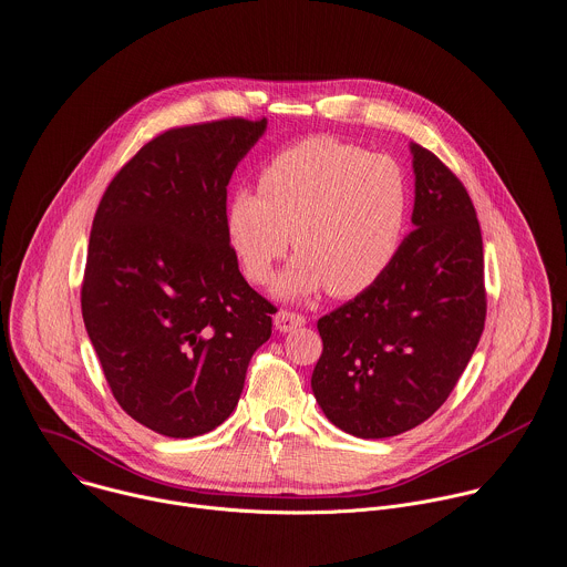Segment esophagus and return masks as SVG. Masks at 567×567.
I'll return each mask as SVG.
<instances>
[{
  "label": "esophagus",
  "mask_w": 567,
  "mask_h": 567,
  "mask_svg": "<svg viewBox=\"0 0 567 567\" xmlns=\"http://www.w3.org/2000/svg\"><path fill=\"white\" fill-rule=\"evenodd\" d=\"M307 322V318L302 313H296V311H287V309H280L274 318V324L278 331H291L296 327H302Z\"/></svg>",
  "instance_id": "esophagus-1"
}]
</instances>
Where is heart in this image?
Segmentation results:
<instances>
[{"label":"heart","mask_w":567,"mask_h":567,"mask_svg":"<svg viewBox=\"0 0 567 567\" xmlns=\"http://www.w3.org/2000/svg\"><path fill=\"white\" fill-rule=\"evenodd\" d=\"M405 168L329 135L274 153L258 171V192L238 186L225 205L227 240L256 285L274 278L291 236L298 249L276 280L282 298L329 289L353 298L394 265L410 220Z\"/></svg>","instance_id":"obj_1"}]
</instances>
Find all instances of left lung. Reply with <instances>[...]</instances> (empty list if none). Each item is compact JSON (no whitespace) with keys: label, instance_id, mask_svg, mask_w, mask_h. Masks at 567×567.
I'll use <instances>...</instances> for the list:
<instances>
[{"label":"left lung","instance_id":"1","mask_svg":"<svg viewBox=\"0 0 567 567\" xmlns=\"http://www.w3.org/2000/svg\"><path fill=\"white\" fill-rule=\"evenodd\" d=\"M410 148L414 231L379 282L318 320L313 396L358 439L399 436L427 421L485 327L483 238L470 194L432 151Z\"/></svg>","mask_w":567,"mask_h":567}]
</instances>
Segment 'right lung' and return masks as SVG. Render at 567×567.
Here are the masks:
<instances>
[{"label":"right lung","instance_id":"right-lung-1","mask_svg":"<svg viewBox=\"0 0 567 567\" xmlns=\"http://www.w3.org/2000/svg\"><path fill=\"white\" fill-rule=\"evenodd\" d=\"M267 131L229 117L168 128L111 179L93 218L82 316L120 408L194 439L238 405L276 307L238 269L227 184Z\"/></svg>","mask_w":567,"mask_h":567}]
</instances>
